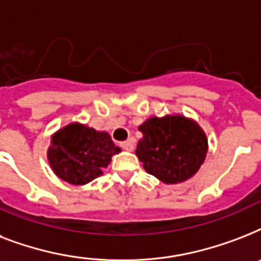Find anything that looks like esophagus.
Masks as SVG:
<instances>
[{"label": "esophagus", "instance_id": "esophagus-1", "mask_svg": "<svg viewBox=\"0 0 261 261\" xmlns=\"http://www.w3.org/2000/svg\"><path fill=\"white\" fill-rule=\"evenodd\" d=\"M120 146H122V149H124L126 151H133V149H134V145H133L131 141H124V142L120 143Z\"/></svg>", "mask_w": 261, "mask_h": 261}]
</instances>
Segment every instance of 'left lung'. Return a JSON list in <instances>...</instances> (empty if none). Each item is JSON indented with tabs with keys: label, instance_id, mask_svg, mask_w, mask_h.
<instances>
[{
	"label": "left lung",
	"instance_id": "obj_1",
	"mask_svg": "<svg viewBox=\"0 0 261 261\" xmlns=\"http://www.w3.org/2000/svg\"><path fill=\"white\" fill-rule=\"evenodd\" d=\"M135 154L145 171L165 184H178L200 169L208 151L206 133L184 115L150 116L138 127Z\"/></svg>",
	"mask_w": 261,
	"mask_h": 261
}]
</instances>
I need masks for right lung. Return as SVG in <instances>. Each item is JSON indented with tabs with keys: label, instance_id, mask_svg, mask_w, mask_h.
Here are the masks:
<instances>
[{
	"label": "right lung",
	"instance_id": "right-lung-1",
	"mask_svg": "<svg viewBox=\"0 0 261 261\" xmlns=\"http://www.w3.org/2000/svg\"><path fill=\"white\" fill-rule=\"evenodd\" d=\"M107 131H97L80 122L69 123L51 135L47 160L61 180L84 186L102 174L112 155L120 153Z\"/></svg>",
	"mask_w": 261,
	"mask_h": 261
}]
</instances>
